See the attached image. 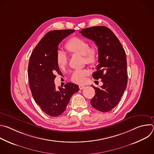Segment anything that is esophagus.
I'll use <instances>...</instances> for the list:
<instances>
[{"mask_svg": "<svg viewBox=\"0 0 154 154\" xmlns=\"http://www.w3.org/2000/svg\"><path fill=\"white\" fill-rule=\"evenodd\" d=\"M79 89L80 90H83L84 88H85V86L84 85H80L79 86Z\"/></svg>", "mask_w": 154, "mask_h": 154, "instance_id": "34e87169", "label": "esophagus"}]
</instances>
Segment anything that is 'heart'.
Here are the masks:
<instances>
[{
    "label": "heart",
    "mask_w": 154,
    "mask_h": 154,
    "mask_svg": "<svg viewBox=\"0 0 154 154\" xmlns=\"http://www.w3.org/2000/svg\"><path fill=\"white\" fill-rule=\"evenodd\" d=\"M65 49L71 55H82L85 64L93 66L96 64L99 58V49L95 46H89V42L85 39L79 37H72L66 43ZM56 63L58 68L64 69L68 64V58L63 52L59 51L56 55ZM89 72L86 70H76L71 77V80L78 84H82L86 80V77Z\"/></svg>",
    "instance_id": "1"
}]
</instances>
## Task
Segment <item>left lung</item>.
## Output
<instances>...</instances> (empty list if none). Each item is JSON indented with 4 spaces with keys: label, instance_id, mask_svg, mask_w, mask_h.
<instances>
[{
    "label": "left lung",
    "instance_id": "1",
    "mask_svg": "<svg viewBox=\"0 0 154 154\" xmlns=\"http://www.w3.org/2000/svg\"><path fill=\"white\" fill-rule=\"evenodd\" d=\"M82 36L94 41L99 49V64L93 74L102 79L100 88L94 86L96 94L91 100L93 108L102 112L111 111L120 101L127 84L125 51L113 32L105 26L82 29Z\"/></svg>",
    "mask_w": 154,
    "mask_h": 154
}]
</instances>
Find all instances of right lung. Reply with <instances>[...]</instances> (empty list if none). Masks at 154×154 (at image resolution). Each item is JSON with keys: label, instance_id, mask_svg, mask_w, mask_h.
<instances>
[{"label": "right lung", "instance_id": "right-lung-1", "mask_svg": "<svg viewBox=\"0 0 154 154\" xmlns=\"http://www.w3.org/2000/svg\"><path fill=\"white\" fill-rule=\"evenodd\" d=\"M74 30H52L45 35L30 57L28 77L30 90L35 102L51 116L61 115L66 109L72 96L79 91V86L68 82L64 88L57 90L54 80L60 74L56 63L58 45Z\"/></svg>", "mask_w": 154, "mask_h": 154}]
</instances>
